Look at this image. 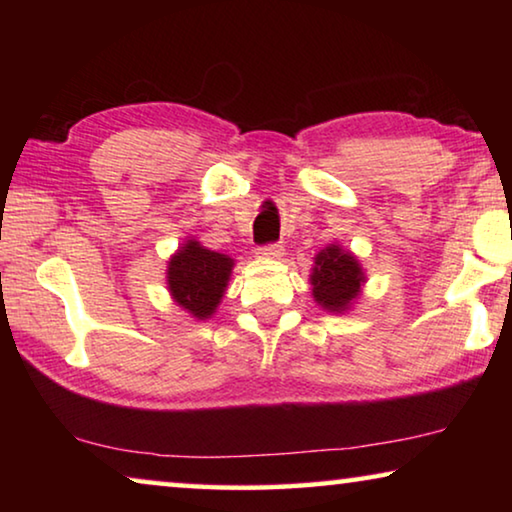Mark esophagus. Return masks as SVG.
Here are the masks:
<instances>
[{
	"mask_svg": "<svg viewBox=\"0 0 512 512\" xmlns=\"http://www.w3.org/2000/svg\"><path fill=\"white\" fill-rule=\"evenodd\" d=\"M257 255H259V257H264V259H280V257H284V248H282L280 244L262 246V248L257 250Z\"/></svg>",
	"mask_w": 512,
	"mask_h": 512,
	"instance_id": "esophagus-1",
	"label": "esophagus"
}]
</instances>
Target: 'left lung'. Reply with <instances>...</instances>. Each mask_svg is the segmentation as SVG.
Masks as SVG:
<instances>
[{"label": "left lung", "instance_id": "obj_1", "mask_svg": "<svg viewBox=\"0 0 512 512\" xmlns=\"http://www.w3.org/2000/svg\"><path fill=\"white\" fill-rule=\"evenodd\" d=\"M366 282L368 277L357 255L341 244H329L314 257V268L309 275L311 296L329 314L350 311Z\"/></svg>", "mask_w": 512, "mask_h": 512}]
</instances>
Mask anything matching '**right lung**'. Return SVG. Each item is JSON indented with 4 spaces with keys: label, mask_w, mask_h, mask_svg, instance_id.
<instances>
[{
    "label": "right lung",
    "mask_w": 512,
    "mask_h": 512,
    "mask_svg": "<svg viewBox=\"0 0 512 512\" xmlns=\"http://www.w3.org/2000/svg\"><path fill=\"white\" fill-rule=\"evenodd\" d=\"M235 259L185 239L167 262V291L176 305L196 320L216 314L228 289Z\"/></svg>",
    "instance_id": "1"
}]
</instances>
